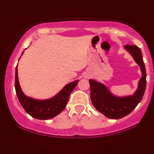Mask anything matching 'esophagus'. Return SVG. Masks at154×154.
<instances>
[{
	"instance_id": "esophagus-1",
	"label": "esophagus",
	"mask_w": 154,
	"mask_h": 154,
	"mask_svg": "<svg viewBox=\"0 0 154 154\" xmlns=\"http://www.w3.org/2000/svg\"><path fill=\"white\" fill-rule=\"evenodd\" d=\"M85 78H89V77H88V75L85 76Z\"/></svg>"
}]
</instances>
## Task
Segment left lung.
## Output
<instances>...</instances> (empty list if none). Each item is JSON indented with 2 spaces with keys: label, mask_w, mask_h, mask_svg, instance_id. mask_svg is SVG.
<instances>
[{
  "label": "left lung",
  "mask_w": 154,
  "mask_h": 154,
  "mask_svg": "<svg viewBox=\"0 0 154 154\" xmlns=\"http://www.w3.org/2000/svg\"><path fill=\"white\" fill-rule=\"evenodd\" d=\"M125 49L130 53L140 68L142 76L138 86L132 95L118 97L111 93L103 84L90 79L91 98L94 107L109 119H121L128 115L140 102L146 87V72L140 49L136 45H126Z\"/></svg>",
  "instance_id": "8db88e82"
}]
</instances>
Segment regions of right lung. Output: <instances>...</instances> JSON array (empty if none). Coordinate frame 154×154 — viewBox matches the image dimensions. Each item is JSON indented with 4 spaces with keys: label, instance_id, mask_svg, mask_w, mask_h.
<instances>
[{
    "label": "right lung",
    "instance_id": "1",
    "mask_svg": "<svg viewBox=\"0 0 154 154\" xmlns=\"http://www.w3.org/2000/svg\"><path fill=\"white\" fill-rule=\"evenodd\" d=\"M77 82H79V80H75L67 84L61 91L49 99H35L26 96L22 92L19 82L17 66L16 67L15 90L18 99L26 112L38 119H49L59 114L66 107L69 95L77 86Z\"/></svg>",
    "mask_w": 154,
    "mask_h": 154
}]
</instances>
